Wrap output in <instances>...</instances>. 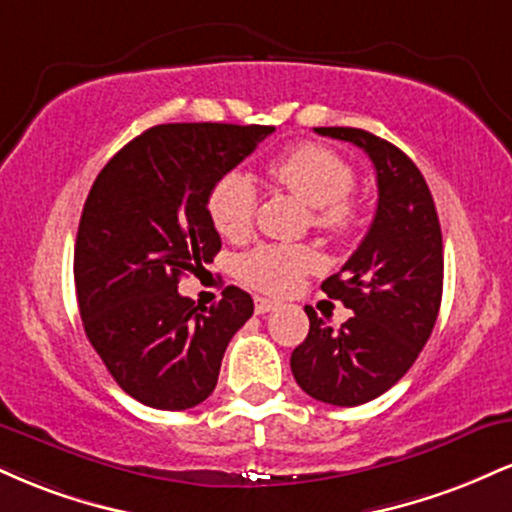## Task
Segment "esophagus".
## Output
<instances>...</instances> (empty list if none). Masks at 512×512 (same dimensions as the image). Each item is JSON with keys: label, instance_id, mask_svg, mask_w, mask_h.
<instances>
[{"label": "esophagus", "instance_id": "obj_1", "mask_svg": "<svg viewBox=\"0 0 512 512\" xmlns=\"http://www.w3.org/2000/svg\"><path fill=\"white\" fill-rule=\"evenodd\" d=\"M276 308H279V303L272 301V298H262V296L255 298V313L257 315L272 313V310H276Z\"/></svg>", "mask_w": 512, "mask_h": 512}]
</instances>
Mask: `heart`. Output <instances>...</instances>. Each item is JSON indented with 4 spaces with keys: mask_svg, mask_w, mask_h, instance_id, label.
I'll return each mask as SVG.
<instances>
[{
    "mask_svg": "<svg viewBox=\"0 0 512 512\" xmlns=\"http://www.w3.org/2000/svg\"><path fill=\"white\" fill-rule=\"evenodd\" d=\"M269 178L313 209L310 223L330 238H342L356 226V204L349 197L354 168L322 144H296L272 158ZM257 190L245 173L231 170L211 185L209 219L223 238H240L250 231ZM317 252L305 245H260L240 260V276L255 289L286 293L303 274L317 267Z\"/></svg>",
    "mask_w": 512,
    "mask_h": 512,
    "instance_id": "heart-1",
    "label": "heart"
}]
</instances>
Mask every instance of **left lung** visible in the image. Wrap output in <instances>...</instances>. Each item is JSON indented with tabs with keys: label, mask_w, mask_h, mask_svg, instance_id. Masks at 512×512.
<instances>
[{
	"label": "left lung",
	"mask_w": 512,
	"mask_h": 512,
	"mask_svg": "<svg viewBox=\"0 0 512 512\" xmlns=\"http://www.w3.org/2000/svg\"><path fill=\"white\" fill-rule=\"evenodd\" d=\"M356 144L378 180V209L366 238L322 291L354 315L339 330L313 308L310 332L291 354L296 383L334 407L380 397L414 366L443 298V236L424 175L395 144L356 127H315Z\"/></svg>",
	"instance_id": "1"
}]
</instances>
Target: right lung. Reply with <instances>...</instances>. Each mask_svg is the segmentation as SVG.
Returning a JSON list of instances; mask_svg holds the SVG:
<instances>
[{
    "instance_id": "right-lung-1",
    "label": "right lung",
    "mask_w": 512,
    "mask_h": 512,
    "mask_svg": "<svg viewBox=\"0 0 512 512\" xmlns=\"http://www.w3.org/2000/svg\"><path fill=\"white\" fill-rule=\"evenodd\" d=\"M274 127L175 122L146 129L105 163L74 245V284L88 342L115 383L154 409L197 407L214 392L226 346L250 320V293L214 305L178 293L221 250L211 185Z\"/></svg>"
}]
</instances>
